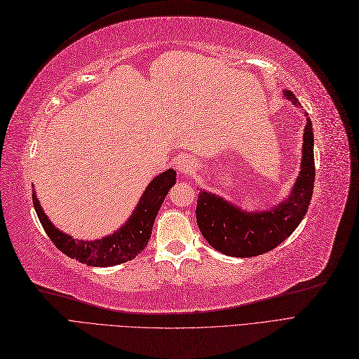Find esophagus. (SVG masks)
I'll return each instance as SVG.
<instances>
[{"instance_id":"obj_1","label":"esophagus","mask_w":359,"mask_h":359,"mask_svg":"<svg viewBox=\"0 0 359 359\" xmlns=\"http://www.w3.org/2000/svg\"><path fill=\"white\" fill-rule=\"evenodd\" d=\"M196 164H195V159L191 156H182L177 161V171L179 175L182 176H191L192 172L195 171Z\"/></svg>"}]
</instances>
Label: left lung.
Returning <instances> with one entry per match:
<instances>
[{
    "label": "left lung",
    "mask_w": 359,
    "mask_h": 359,
    "mask_svg": "<svg viewBox=\"0 0 359 359\" xmlns=\"http://www.w3.org/2000/svg\"><path fill=\"white\" fill-rule=\"evenodd\" d=\"M283 97L302 109L292 90H283ZM306 116L303 134V156L294 187L286 198L271 209L249 212L205 189L196 200V224L203 237L217 252L228 257L249 258L262 255L280 245L303 221L313 194L315 155L313 128Z\"/></svg>",
    "instance_id": "1"
}]
</instances>
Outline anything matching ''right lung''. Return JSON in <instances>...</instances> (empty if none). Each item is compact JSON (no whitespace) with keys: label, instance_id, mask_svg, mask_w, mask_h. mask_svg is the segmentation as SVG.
Instances as JSON below:
<instances>
[{"label":"right lung","instance_id":"obj_1","mask_svg":"<svg viewBox=\"0 0 359 359\" xmlns=\"http://www.w3.org/2000/svg\"><path fill=\"white\" fill-rule=\"evenodd\" d=\"M176 176L177 172L172 168L156 175L147 184L128 221L114 233L97 240H77L56 228L44 213L36 191H32V203L46 234L67 257L89 267H111L134 259L146 248L161 204L170 188L176 184Z\"/></svg>","mask_w":359,"mask_h":359}]
</instances>
